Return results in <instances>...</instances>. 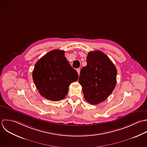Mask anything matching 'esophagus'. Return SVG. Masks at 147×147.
Here are the masks:
<instances>
[{
  "label": "esophagus",
  "mask_w": 147,
  "mask_h": 147,
  "mask_svg": "<svg viewBox=\"0 0 147 147\" xmlns=\"http://www.w3.org/2000/svg\"><path fill=\"white\" fill-rule=\"evenodd\" d=\"M77 71L78 72V75H80V69H77Z\"/></svg>",
  "instance_id": "1"
}]
</instances>
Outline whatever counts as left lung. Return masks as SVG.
<instances>
[{"label":"left lung","instance_id":"8db88e82","mask_svg":"<svg viewBox=\"0 0 147 147\" xmlns=\"http://www.w3.org/2000/svg\"><path fill=\"white\" fill-rule=\"evenodd\" d=\"M86 61L87 65L81 69L78 82L85 99L90 104L97 105L113 91L117 69L109 57L99 50L89 52Z\"/></svg>","mask_w":147,"mask_h":147}]
</instances>
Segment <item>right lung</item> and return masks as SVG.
<instances>
[{
    "mask_svg": "<svg viewBox=\"0 0 147 147\" xmlns=\"http://www.w3.org/2000/svg\"><path fill=\"white\" fill-rule=\"evenodd\" d=\"M78 78L70 65L65 51L52 50L39 59L32 71V79L40 94L53 101L65 98L70 85Z\"/></svg>",
    "mask_w": 147,
    "mask_h": 147,
    "instance_id": "add662e5",
    "label": "right lung"
}]
</instances>
